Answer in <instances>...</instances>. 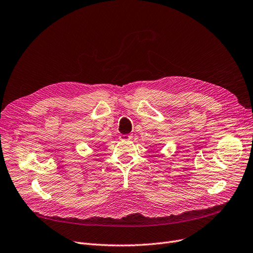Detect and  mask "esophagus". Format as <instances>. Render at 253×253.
Masks as SVG:
<instances>
[{
  "instance_id": "obj_1",
  "label": "esophagus",
  "mask_w": 253,
  "mask_h": 253,
  "mask_svg": "<svg viewBox=\"0 0 253 253\" xmlns=\"http://www.w3.org/2000/svg\"><path fill=\"white\" fill-rule=\"evenodd\" d=\"M119 139L120 140H130L131 139V135H120Z\"/></svg>"
}]
</instances>
